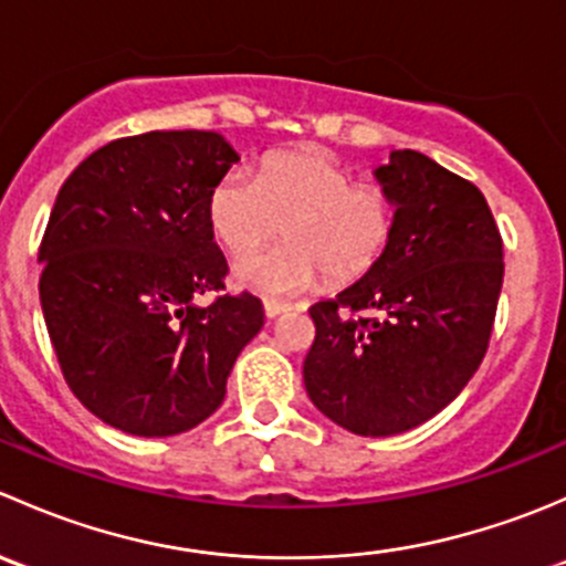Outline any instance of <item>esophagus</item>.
<instances>
[{"label":"esophagus","mask_w":566,"mask_h":566,"mask_svg":"<svg viewBox=\"0 0 566 566\" xmlns=\"http://www.w3.org/2000/svg\"><path fill=\"white\" fill-rule=\"evenodd\" d=\"M290 310H293V306L282 304V301H265V317H268V319L284 315V312H290Z\"/></svg>","instance_id":"esophagus-1"}]
</instances>
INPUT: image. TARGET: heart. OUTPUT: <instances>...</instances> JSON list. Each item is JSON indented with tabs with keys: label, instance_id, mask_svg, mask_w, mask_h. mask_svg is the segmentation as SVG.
Segmentation results:
<instances>
[{
	"label": "heart",
	"instance_id": "heart-1",
	"mask_svg": "<svg viewBox=\"0 0 566 566\" xmlns=\"http://www.w3.org/2000/svg\"><path fill=\"white\" fill-rule=\"evenodd\" d=\"M208 224L230 254H247L287 232L279 247L243 256L235 282L265 298H287L328 279L353 284L389 251L397 202L386 188L358 182L325 147L271 153L256 177L230 169L208 193Z\"/></svg>",
	"mask_w": 566,
	"mask_h": 566
}]
</instances>
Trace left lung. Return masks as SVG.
Masks as SVG:
<instances>
[{"instance_id": "1", "label": "left lung", "mask_w": 566, "mask_h": 566, "mask_svg": "<svg viewBox=\"0 0 566 566\" xmlns=\"http://www.w3.org/2000/svg\"><path fill=\"white\" fill-rule=\"evenodd\" d=\"M397 202L384 260L310 310L304 386L319 413L367 438L441 413L482 364L504 282V243L482 191L416 150L375 169Z\"/></svg>"}]
</instances>
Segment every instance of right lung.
I'll list each match as a JSON object with an SVG mask.
<instances>
[{
	"label": "right lung",
	"instance_id": "obj_1",
	"mask_svg": "<svg viewBox=\"0 0 566 566\" xmlns=\"http://www.w3.org/2000/svg\"><path fill=\"white\" fill-rule=\"evenodd\" d=\"M238 153L216 130H150L84 158L56 193L40 306L78 402L139 438L202 424L265 315L224 290L208 193Z\"/></svg>",
	"mask_w": 566,
	"mask_h": 566
}]
</instances>
